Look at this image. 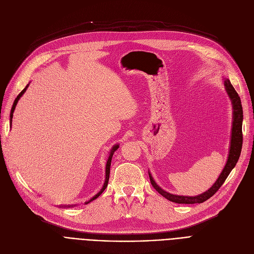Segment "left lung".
Returning a JSON list of instances; mask_svg holds the SVG:
<instances>
[{
  "mask_svg": "<svg viewBox=\"0 0 254 254\" xmlns=\"http://www.w3.org/2000/svg\"><path fill=\"white\" fill-rule=\"evenodd\" d=\"M223 85L224 89L228 93V96L231 100L232 107H233V123H232V134H231V142H230V148H229V155L228 159H226L225 166L223 170L221 171L220 175L218 176L217 180L214 182L211 188L206 190L205 192L197 194V195H178V194H173L166 190H164L161 186H159L155 180L153 179L151 173L148 171L150 182L153 188L161 193L163 196H165L167 199L171 202H174L177 204H199L207 201L213 194H214L220 186L223 184L225 179L228 178L232 170L235 168L236 164L238 163V159L241 154L242 149V143H243V135H242V123H243V109H242V104L240 97L235 90L234 86L232 85L231 81L229 79L223 78Z\"/></svg>",
  "mask_w": 254,
  "mask_h": 254,
  "instance_id": "left-lung-1",
  "label": "left lung"
}]
</instances>
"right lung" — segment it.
Masks as SVG:
<instances>
[{
  "mask_svg": "<svg viewBox=\"0 0 254 254\" xmlns=\"http://www.w3.org/2000/svg\"><path fill=\"white\" fill-rule=\"evenodd\" d=\"M29 85H30V83L26 85L24 88H23V90L19 93V95L17 96V98L15 99V101H14V103H13V106H12V109H11V112H10V127H11V125H12V118H13V112H14V110H15V107H16V105H17V103H18V101H19V99L22 97V95L23 93L25 92V90L28 89V87H29ZM118 147H119V145L118 144H115L113 147L111 148V150H110V152H109V156H108V159H107V163H106V170H105V181H104V184H103V188L100 190V191L97 193V194H95L93 195L90 199H88L87 202H85L84 204L86 205V204H88V203H90L91 201H93V199H96L105 190H106V188H107V185H108V181H109V175H110V166H111V159H112V156H113V154H114V152L118 149ZM75 206H77V205H63V206H60V207H62V208H72V207H75Z\"/></svg>",
  "mask_w": 254,
  "mask_h": 254,
  "instance_id": "1",
  "label": "right lung"
}]
</instances>
